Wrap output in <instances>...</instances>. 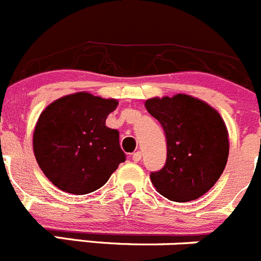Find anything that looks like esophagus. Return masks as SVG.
<instances>
[{"instance_id":"1","label":"esophagus","mask_w":261,"mask_h":261,"mask_svg":"<svg viewBox=\"0 0 261 261\" xmlns=\"http://www.w3.org/2000/svg\"><path fill=\"white\" fill-rule=\"evenodd\" d=\"M141 159H142V152H141V151H136V152L132 153V160L135 161V163L140 161Z\"/></svg>"}]
</instances>
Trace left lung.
Segmentation results:
<instances>
[{"mask_svg": "<svg viewBox=\"0 0 261 261\" xmlns=\"http://www.w3.org/2000/svg\"><path fill=\"white\" fill-rule=\"evenodd\" d=\"M166 136V163L151 173L164 197L177 202L196 200L217 183L227 165L229 140L224 120L205 101L185 93L145 102Z\"/></svg>", "mask_w": 261, "mask_h": 261, "instance_id": "obj_1", "label": "left lung"}]
</instances>
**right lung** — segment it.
I'll use <instances>...</instances> for the list:
<instances>
[{
  "label": "right lung",
  "instance_id": "add662e5",
  "mask_svg": "<svg viewBox=\"0 0 261 261\" xmlns=\"http://www.w3.org/2000/svg\"><path fill=\"white\" fill-rule=\"evenodd\" d=\"M114 98L76 92L55 100L39 115L33 151L39 168L59 190L86 195L102 187L125 161L119 132L106 126Z\"/></svg>",
  "mask_w": 261,
  "mask_h": 261
}]
</instances>
